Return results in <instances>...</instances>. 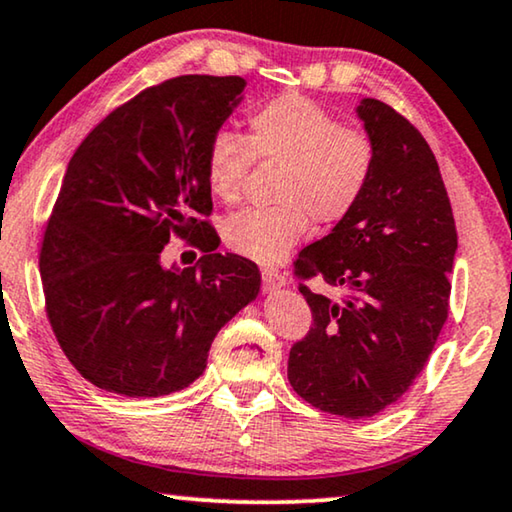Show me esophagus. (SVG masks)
I'll list each match as a JSON object with an SVG mask.
<instances>
[{
	"mask_svg": "<svg viewBox=\"0 0 512 512\" xmlns=\"http://www.w3.org/2000/svg\"><path fill=\"white\" fill-rule=\"evenodd\" d=\"M262 280H264L266 292H276V289L287 285L285 273L278 271V269H262Z\"/></svg>",
	"mask_w": 512,
	"mask_h": 512,
	"instance_id": "esophagus-1",
	"label": "esophagus"
}]
</instances>
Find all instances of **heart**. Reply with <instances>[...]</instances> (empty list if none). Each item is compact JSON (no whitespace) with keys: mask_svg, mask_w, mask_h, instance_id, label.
<instances>
[{"mask_svg":"<svg viewBox=\"0 0 512 512\" xmlns=\"http://www.w3.org/2000/svg\"><path fill=\"white\" fill-rule=\"evenodd\" d=\"M246 137L218 131L207 144L204 172L211 195L239 202L250 167L280 165L273 207L227 218L223 241L257 264H278L317 225H335L363 200L375 172L377 149L368 133L345 126L322 105L285 94L259 105L246 119Z\"/></svg>","mask_w":512,"mask_h":512,"instance_id":"heart-1","label":"heart"}]
</instances>
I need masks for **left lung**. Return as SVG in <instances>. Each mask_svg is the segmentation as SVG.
<instances>
[{"instance_id": "8db88e82", "label": "left lung", "mask_w": 512, "mask_h": 512, "mask_svg": "<svg viewBox=\"0 0 512 512\" xmlns=\"http://www.w3.org/2000/svg\"><path fill=\"white\" fill-rule=\"evenodd\" d=\"M377 149L363 200L303 248L294 276L312 326L289 352V384L312 407L375 416L421 375L441 326L457 250L455 218L430 144L377 98L356 108ZM340 291L342 300H333Z\"/></svg>"}]
</instances>
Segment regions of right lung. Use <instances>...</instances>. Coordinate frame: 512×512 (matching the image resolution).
Listing matches in <instances>:
<instances>
[{"label": "right lung", "instance_id": "obj_1", "mask_svg": "<svg viewBox=\"0 0 512 512\" xmlns=\"http://www.w3.org/2000/svg\"><path fill=\"white\" fill-rule=\"evenodd\" d=\"M239 75H181L112 110L71 158L41 246L45 310L91 384L158 398L193 384L216 333L259 292L257 264L213 253L204 172L213 135L241 103ZM177 233L205 255L159 262Z\"/></svg>", "mask_w": 512, "mask_h": 512}]
</instances>
